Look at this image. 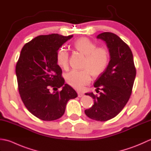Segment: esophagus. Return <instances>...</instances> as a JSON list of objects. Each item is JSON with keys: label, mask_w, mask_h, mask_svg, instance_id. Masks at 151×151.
Masks as SVG:
<instances>
[{"label": "esophagus", "mask_w": 151, "mask_h": 151, "mask_svg": "<svg viewBox=\"0 0 151 151\" xmlns=\"http://www.w3.org/2000/svg\"><path fill=\"white\" fill-rule=\"evenodd\" d=\"M84 96V94L82 93H81V92H78V97H82Z\"/></svg>", "instance_id": "obj_1"}]
</instances>
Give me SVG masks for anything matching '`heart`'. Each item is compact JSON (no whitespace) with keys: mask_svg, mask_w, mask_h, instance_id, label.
<instances>
[{"mask_svg":"<svg viewBox=\"0 0 151 151\" xmlns=\"http://www.w3.org/2000/svg\"><path fill=\"white\" fill-rule=\"evenodd\" d=\"M73 47L80 53L84 54L85 60L82 70H73L66 76L68 84L76 89H82L91 81V74L97 76L103 73L109 62L108 50L102 47H97V44L87 37L76 40ZM69 54L64 48H61L56 54L58 65L63 69L68 67Z\"/></svg>","mask_w":151,"mask_h":151,"instance_id":"1","label":"heart"}]
</instances>
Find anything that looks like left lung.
<instances>
[{
    "instance_id": "8db88e82",
    "label": "left lung",
    "mask_w": 151,
    "mask_h": 151,
    "mask_svg": "<svg viewBox=\"0 0 151 151\" xmlns=\"http://www.w3.org/2000/svg\"><path fill=\"white\" fill-rule=\"evenodd\" d=\"M97 38L105 41L110 60L94 83L96 90H102L100 95H95L92 92L86 93L94 99V104L86 110L85 114L93 120L106 121L116 116L129 101L136 70L132 51L119 37L111 32H103Z\"/></svg>"
}]
</instances>
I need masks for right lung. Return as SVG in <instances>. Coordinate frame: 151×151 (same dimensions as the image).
I'll return each mask as SVG.
<instances>
[{"label": "right lung", "mask_w": 151, "mask_h": 151, "mask_svg": "<svg viewBox=\"0 0 151 151\" xmlns=\"http://www.w3.org/2000/svg\"><path fill=\"white\" fill-rule=\"evenodd\" d=\"M73 36H39L25 44L21 51L15 67L19 94L28 110L41 120L60 118L67 102L77 97L75 89L65 84L56 62L58 50ZM50 87L62 89L50 93Z\"/></svg>", "instance_id": "right-lung-1"}]
</instances>
